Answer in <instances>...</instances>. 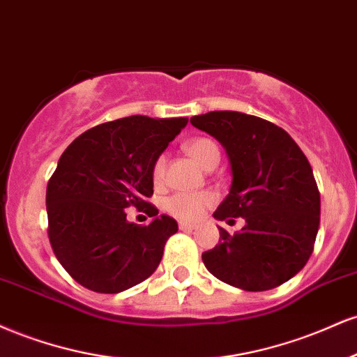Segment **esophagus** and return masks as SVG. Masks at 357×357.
<instances>
[{"mask_svg":"<svg viewBox=\"0 0 357 357\" xmlns=\"http://www.w3.org/2000/svg\"><path fill=\"white\" fill-rule=\"evenodd\" d=\"M178 229L180 230H194L197 229L195 224H190V222H178Z\"/></svg>","mask_w":357,"mask_h":357,"instance_id":"34e87169","label":"esophagus"}]
</instances>
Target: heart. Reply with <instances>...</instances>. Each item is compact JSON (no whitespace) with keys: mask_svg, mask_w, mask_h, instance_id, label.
I'll list each match as a JSON object with an SVG mask.
<instances>
[{"mask_svg":"<svg viewBox=\"0 0 357 357\" xmlns=\"http://www.w3.org/2000/svg\"><path fill=\"white\" fill-rule=\"evenodd\" d=\"M185 150L204 169H207L213 162H219L220 158L219 146L211 138H194L185 145ZM163 177H165V155H160L152 167V178L155 183H162ZM213 202L215 197L211 192H177L167 197L163 208L180 220H197Z\"/></svg>","mask_w":357,"mask_h":357,"instance_id":"heart-1","label":"heart"}]
</instances>
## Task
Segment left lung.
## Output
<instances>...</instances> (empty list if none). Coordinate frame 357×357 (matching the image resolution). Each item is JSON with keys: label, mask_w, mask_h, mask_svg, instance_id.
<instances>
[{"label": "left lung", "mask_w": 357, "mask_h": 357, "mask_svg": "<svg viewBox=\"0 0 357 357\" xmlns=\"http://www.w3.org/2000/svg\"><path fill=\"white\" fill-rule=\"evenodd\" d=\"M195 128L227 152L232 185L213 217L245 225L219 227L220 241L202 254L212 275L244 291H269L287 282L311 257L321 217V195L309 163L286 130L241 112L192 116Z\"/></svg>", "instance_id": "8db88e82"}]
</instances>
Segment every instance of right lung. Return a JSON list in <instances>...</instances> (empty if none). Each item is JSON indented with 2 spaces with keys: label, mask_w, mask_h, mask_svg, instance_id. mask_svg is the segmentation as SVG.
Listing matches in <instances>:
<instances>
[{
  "label": "right lung",
  "mask_w": 357,
  "mask_h": 357,
  "mask_svg": "<svg viewBox=\"0 0 357 357\" xmlns=\"http://www.w3.org/2000/svg\"><path fill=\"white\" fill-rule=\"evenodd\" d=\"M187 121L132 115L86 130L63 152L46 187L48 237L63 269L83 287L116 294L158 267L178 225L146 202L152 167ZM128 206L154 220L128 222Z\"/></svg>",
  "instance_id": "right-lung-1"
}]
</instances>
